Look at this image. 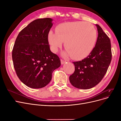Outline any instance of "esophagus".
I'll list each match as a JSON object with an SVG mask.
<instances>
[{"label":"esophagus","instance_id":"obj_1","mask_svg":"<svg viewBox=\"0 0 121 121\" xmlns=\"http://www.w3.org/2000/svg\"><path fill=\"white\" fill-rule=\"evenodd\" d=\"M60 61H61V65H64V64L65 63V62H66V61L64 60H61Z\"/></svg>","mask_w":121,"mask_h":121}]
</instances>
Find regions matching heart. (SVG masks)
Wrapping results in <instances>:
<instances>
[{
  "mask_svg": "<svg viewBox=\"0 0 121 121\" xmlns=\"http://www.w3.org/2000/svg\"><path fill=\"white\" fill-rule=\"evenodd\" d=\"M97 31L94 26L85 22L64 23L56 28V32L50 31L48 39L51 49L56 52L65 42L67 49L65 56H71L75 60L87 57L95 45Z\"/></svg>",
  "mask_w": 121,
  "mask_h": 121,
  "instance_id": "heart-1",
  "label": "heart"
}]
</instances>
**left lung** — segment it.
I'll list each match as a JSON object with an SVG mask.
<instances>
[{
	"label": "left lung",
	"instance_id": "left-lung-1",
	"mask_svg": "<svg viewBox=\"0 0 121 121\" xmlns=\"http://www.w3.org/2000/svg\"><path fill=\"white\" fill-rule=\"evenodd\" d=\"M98 37L93 49L87 57L73 62L75 72L69 77L76 88L88 89L99 83L107 72L112 60L111 44L109 37L98 25Z\"/></svg>",
	"mask_w": 121,
	"mask_h": 121
}]
</instances>
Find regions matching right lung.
Masks as SVG:
<instances>
[{"instance_id": "right-lung-1", "label": "right lung", "mask_w": 121, "mask_h": 121, "mask_svg": "<svg viewBox=\"0 0 121 121\" xmlns=\"http://www.w3.org/2000/svg\"><path fill=\"white\" fill-rule=\"evenodd\" d=\"M51 18L35 20L18 34L12 52L16 74L25 85L41 88L51 81L60 60L50 50L48 35L53 24Z\"/></svg>"}]
</instances>
